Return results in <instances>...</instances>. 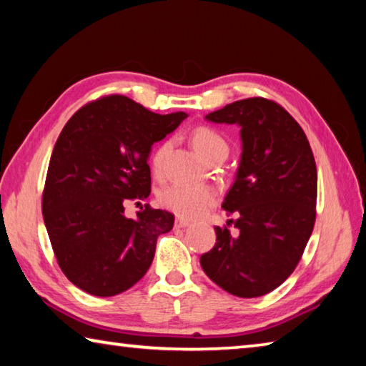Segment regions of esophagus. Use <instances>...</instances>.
<instances>
[{
  "label": "esophagus",
  "instance_id": "obj_1",
  "mask_svg": "<svg viewBox=\"0 0 366 366\" xmlns=\"http://www.w3.org/2000/svg\"><path fill=\"white\" fill-rule=\"evenodd\" d=\"M189 225H191V222L184 220V219H177V222H175V227H178V228H187Z\"/></svg>",
  "mask_w": 366,
  "mask_h": 366
}]
</instances>
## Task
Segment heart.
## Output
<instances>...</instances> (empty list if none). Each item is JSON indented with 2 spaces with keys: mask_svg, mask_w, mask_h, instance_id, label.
<instances>
[{
  "mask_svg": "<svg viewBox=\"0 0 366 366\" xmlns=\"http://www.w3.org/2000/svg\"><path fill=\"white\" fill-rule=\"evenodd\" d=\"M193 144L196 151L201 154L204 159L219 152L228 154V143L219 132L212 128L201 127L196 128L193 133ZM170 149V143H164L159 147L152 157L154 172L160 173L162 170V162L167 152ZM217 201V193L214 188L207 184H191V183H175L162 191L160 194V202L177 215L187 217V219H197L207 212Z\"/></svg>",
  "mask_w": 366,
  "mask_h": 366,
  "instance_id": "heart-1",
  "label": "heart"
}]
</instances>
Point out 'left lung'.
<instances>
[{
    "mask_svg": "<svg viewBox=\"0 0 366 366\" xmlns=\"http://www.w3.org/2000/svg\"><path fill=\"white\" fill-rule=\"evenodd\" d=\"M238 125L241 160L222 207L238 219L215 227L217 242L201 267L222 290L260 297L283 283L302 257L315 225L317 165L309 139L290 112L265 98H249L206 115Z\"/></svg>",
    "mask_w": 366,
    "mask_h": 366,
    "instance_id": "1",
    "label": "left lung"
}]
</instances>
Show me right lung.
Returning <instances> with one entry per match:
<instances>
[{
	"label": "right lung",
	"instance_id": "add662e5",
	"mask_svg": "<svg viewBox=\"0 0 366 366\" xmlns=\"http://www.w3.org/2000/svg\"><path fill=\"white\" fill-rule=\"evenodd\" d=\"M187 117L154 114L114 94L83 106L62 128L41 210L57 264L81 291L115 296L151 267L157 238L170 232L175 217L146 206L128 219L124 206L149 196L151 147Z\"/></svg>",
	"mask_w": 366,
	"mask_h": 366
}]
</instances>
